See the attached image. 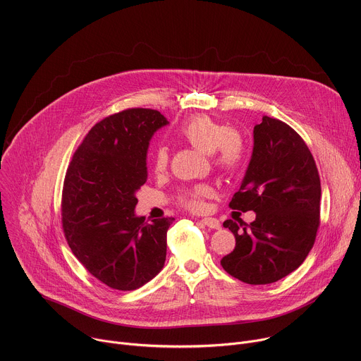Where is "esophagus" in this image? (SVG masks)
Returning a JSON list of instances; mask_svg holds the SVG:
<instances>
[{
    "label": "esophagus",
    "mask_w": 361,
    "mask_h": 361,
    "mask_svg": "<svg viewBox=\"0 0 361 361\" xmlns=\"http://www.w3.org/2000/svg\"><path fill=\"white\" fill-rule=\"evenodd\" d=\"M201 223H202L204 226H207L209 228H214V230H220V228H221L220 221H219L217 219H213V217H205V219L201 220Z\"/></svg>",
    "instance_id": "esophagus-1"
}]
</instances>
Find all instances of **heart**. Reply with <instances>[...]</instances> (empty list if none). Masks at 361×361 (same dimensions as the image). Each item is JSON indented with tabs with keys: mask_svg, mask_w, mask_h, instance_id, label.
Wrapping results in <instances>:
<instances>
[{
	"mask_svg": "<svg viewBox=\"0 0 361 361\" xmlns=\"http://www.w3.org/2000/svg\"><path fill=\"white\" fill-rule=\"evenodd\" d=\"M177 135L205 154H216V164L226 171L237 170L244 160V145L235 131L209 116H192L177 130ZM169 161V152L160 147L152 154V169L156 173L164 171ZM214 195L210 184H198L181 191L180 202L184 207L200 212L204 201Z\"/></svg>",
	"mask_w": 361,
	"mask_h": 361,
	"instance_id": "b5f03b06",
	"label": "heart"
}]
</instances>
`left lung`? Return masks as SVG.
<instances>
[{
    "instance_id": "1",
    "label": "left lung",
    "mask_w": 361,
    "mask_h": 361,
    "mask_svg": "<svg viewBox=\"0 0 361 361\" xmlns=\"http://www.w3.org/2000/svg\"><path fill=\"white\" fill-rule=\"evenodd\" d=\"M252 152L233 195V210L254 212L255 220H226L235 237L221 266L247 284H270L301 266L320 224L322 185L310 149L286 123L263 117L252 130Z\"/></svg>"
}]
</instances>
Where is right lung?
<instances>
[{
    "label": "right lung",
    "mask_w": 361,
    "mask_h": 361,
    "mask_svg": "<svg viewBox=\"0 0 361 361\" xmlns=\"http://www.w3.org/2000/svg\"><path fill=\"white\" fill-rule=\"evenodd\" d=\"M167 118L130 109L97 123L75 151L63 188V227L78 262L111 288L137 290L164 267L173 217L135 214L147 151Z\"/></svg>",
    "instance_id": "add662e5"
}]
</instances>
